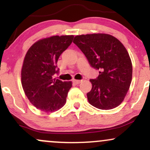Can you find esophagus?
Masks as SVG:
<instances>
[{
    "instance_id": "34e87169",
    "label": "esophagus",
    "mask_w": 150,
    "mask_h": 150,
    "mask_svg": "<svg viewBox=\"0 0 150 150\" xmlns=\"http://www.w3.org/2000/svg\"><path fill=\"white\" fill-rule=\"evenodd\" d=\"M81 82H82V80H73V82H74V83L76 84V85H78V84H80Z\"/></svg>"
}]
</instances>
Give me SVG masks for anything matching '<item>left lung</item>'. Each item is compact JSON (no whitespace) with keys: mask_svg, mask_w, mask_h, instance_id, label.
Returning a JSON list of instances; mask_svg holds the SVG:
<instances>
[{"mask_svg":"<svg viewBox=\"0 0 150 150\" xmlns=\"http://www.w3.org/2000/svg\"><path fill=\"white\" fill-rule=\"evenodd\" d=\"M78 46L93 68L99 70L96 80H90L91 91L87 94L94 107L109 110L123 102L132 81V62L123 44L112 35L104 33L75 37Z\"/></svg>","mask_w":150,"mask_h":150,"instance_id":"obj_1","label":"left lung"}]
</instances>
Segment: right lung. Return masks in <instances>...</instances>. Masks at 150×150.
<instances>
[{
    "label": "right lung",
    "instance_id": "add662e5",
    "mask_svg": "<svg viewBox=\"0 0 150 150\" xmlns=\"http://www.w3.org/2000/svg\"><path fill=\"white\" fill-rule=\"evenodd\" d=\"M73 35L52 36L39 39L28 49L21 70L25 95L37 109L49 113L59 110L66 102L72 82L56 80V63L71 44Z\"/></svg>",
    "mask_w": 150,
    "mask_h": 150
}]
</instances>
